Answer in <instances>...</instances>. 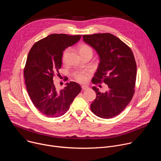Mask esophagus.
<instances>
[{"mask_svg":"<svg viewBox=\"0 0 161 161\" xmlns=\"http://www.w3.org/2000/svg\"><path fill=\"white\" fill-rule=\"evenodd\" d=\"M81 88H82V89H83V90H88V89H89L88 86H84V85H83V86H81Z\"/></svg>","mask_w":161,"mask_h":161,"instance_id":"34e87169","label":"esophagus"}]
</instances>
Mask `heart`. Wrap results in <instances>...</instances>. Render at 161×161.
<instances>
[{
	"label": "heart",
	"instance_id": "b5f03b06",
	"mask_svg": "<svg viewBox=\"0 0 161 161\" xmlns=\"http://www.w3.org/2000/svg\"><path fill=\"white\" fill-rule=\"evenodd\" d=\"M79 52L81 57L83 58L86 55H93V50L89 45L86 44H81L78 47ZM69 52V48H66L62 53V60L65 61L67 55ZM74 78L78 82L81 83H85L87 82L89 78V73L87 71H78L75 73L73 75Z\"/></svg>",
	"mask_w": 161,
	"mask_h": 161
}]
</instances>
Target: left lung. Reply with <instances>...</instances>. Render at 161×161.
<instances>
[{"label": "left lung", "instance_id": "8db88e82", "mask_svg": "<svg viewBox=\"0 0 161 161\" xmlns=\"http://www.w3.org/2000/svg\"><path fill=\"white\" fill-rule=\"evenodd\" d=\"M83 41L96 50L100 58L92 81L104 83L108 90L101 93L93 86L96 98L91 111L102 119L119 114L131 101L136 78V63L131 49L119 38L109 33L83 35Z\"/></svg>", "mask_w": 161, "mask_h": 161}]
</instances>
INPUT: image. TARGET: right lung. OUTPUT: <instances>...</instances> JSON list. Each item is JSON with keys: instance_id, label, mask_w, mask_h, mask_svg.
<instances>
[{"instance_id": "right-lung-1", "label": "right lung", "mask_w": 161, "mask_h": 161, "mask_svg": "<svg viewBox=\"0 0 161 161\" xmlns=\"http://www.w3.org/2000/svg\"><path fill=\"white\" fill-rule=\"evenodd\" d=\"M81 35L53 34L36 42L31 48L24 68L29 96L35 107L46 117H58L69 109L81 90L76 82L67 83L58 90L53 83L55 74L60 76L63 51L76 43Z\"/></svg>"}]
</instances>
